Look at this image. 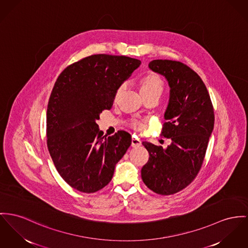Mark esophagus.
Masks as SVG:
<instances>
[{
    "label": "esophagus",
    "instance_id": "esophagus-1",
    "mask_svg": "<svg viewBox=\"0 0 248 248\" xmlns=\"http://www.w3.org/2000/svg\"><path fill=\"white\" fill-rule=\"evenodd\" d=\"M142 145V142L139 138L137 137H132V146L133 148H137V147H140Z\"/></svg>",
    "mask_w": 248,
    "mask_h": 248
}]
</instances>
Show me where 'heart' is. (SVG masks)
I'll return each instance as SVG.
<instances>
[{"mask_svg":"<svg viewBox=\"0 0 248 248\" xmlns=\"http://www.w3.org/2000/svg\"><path fill=\"white\" fill-rule=\"evenodd\" d=\"M122 88H123V85L118 88L116 94H118ZM163 91H164V83H163L162 79L157 74L149 73L141 80L140 92H141L142 96L153 95V94L161 96ZM130 125L133 129H136V130H142L144 128L143 122L136 120V119H132Z\"/></svg>","mask_w":248,"mask_h":248,"instance_id":"1","label":"heart"}]
</instances>
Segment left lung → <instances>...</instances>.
<instances>
[{"instance_id":"obj_1","label":"left lung","mask_w":248,"mask_h":248,"mask_svg":"<svg viewBox=\"0 0 248 248\" xmlns=\"http://www.w3.org/2000/svg\"><path fill=\"white\" fill-rule=\"evenodd\" d=\"M149 67L165 76L170 86L162 136L166 149L143 142L149 159L142 167L144 183L156 194H176L195 180L203 164L215 125V112L205 83L192 68L179 61L153 60Z\"/></svg>"}]
</instances>
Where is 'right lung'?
I'll use <instances>...</instances> for the list:
<instances>
[{
  "label": "right lung",
  "instance_id": "add662e5",
  "mask_svg": "<svg viewBox=\"0 0 248 248\" xmlns=\"http://www.w3.org/2000/svg\"><path fill=\"white\" fill-rule=\"evenodd\" d=\"M140 64L128 56L94 54L58 76L47 109V146L59 175L72 188L89 194L105 187L131 146L129 132L103 136L96 121L112 108L117 89Z\"/></svg>",
  "mask_w": 248,
  "mask_h": 248
}]
</instances>
